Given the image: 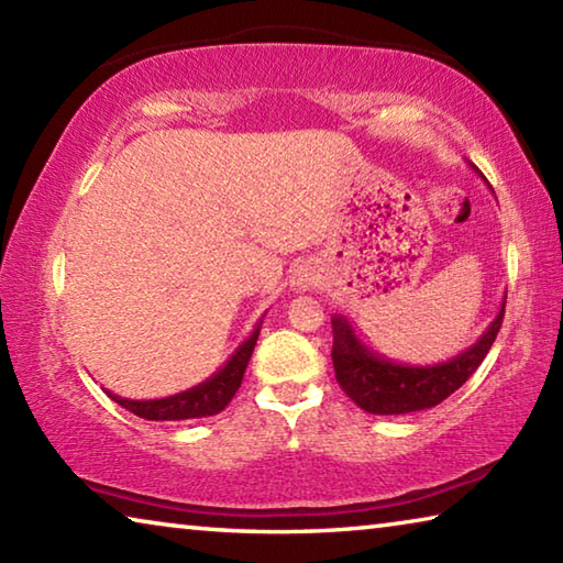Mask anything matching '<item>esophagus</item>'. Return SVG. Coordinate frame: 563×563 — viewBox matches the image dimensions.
Returning <instances> with one entry per match:
<instances>
[{
    "label": "esophagus",
    "instance_id": "34e87169",
    "mask_svg": "<svg viewBox=\"0 0 563 563\" xmlns=\"http://www.w3.org/2000/svg\"><path fill=\"white\" fill-rule=\"evenodd\" d=\"M318 280H320V273H318L316 265L305 263V265H300L298 271L292 273V280L290 283H292V290H310Z\"/></svg>",
    "mask_w": 563,
    "mask_h": 563
}]
</instances>
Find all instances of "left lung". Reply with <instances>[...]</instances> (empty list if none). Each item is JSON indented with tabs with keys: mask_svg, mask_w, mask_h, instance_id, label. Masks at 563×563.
Segmentation results:
<instances>
[{
	"mask_svg": "<svg viewBox=\"0 0 563 563\" xmlns=\"http://www.w3.org/2000/svg\"><path fill=\"white\" fill-rule=\"evenodd\" d=\"M504 305H507V295H504L497 318L472 347L437 365H402V362L379 355L355 335L345 316H335L332 318V365H335L338 383L352 402L369 415H407L437 407L456 393L487 357L501 328Z\"/></svg>",
	"mask_w": 563,
	"mask_h": 563,
	"instance_id": "8db88e82",
	"label": "left lung"
}]
</instances>
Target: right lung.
<instances>
[{
	"instance_id": "right-lung-1",
	"label": "right lung",
	"mask_w": 563,
	"mask_h": 563,
	"mask_svg": "<svg viewBox=\"0 0 563 563\" xmlns=\"http://www.w3.org/2000/svg\"><path fill=\"white\" fill-rule=\"evenodd\" d=\"M261 325L263 320H258V325L253 328L247 340H243V345H238L231 360H228L216 375L208 377L201 385L184 389V393L178 395L161 397V399H126L109 393V389L107 395L113 399V402H119L123 409H129V412L144 419H154V422H180V419L218 415L221 409L228 407V402H231L233 395L238 393V387L243 383L247 360H251L255 342H258V335H261Z\"/></svg>"
}]
</instances>
